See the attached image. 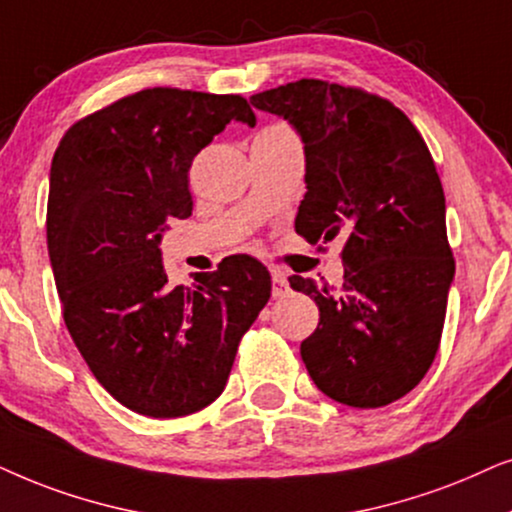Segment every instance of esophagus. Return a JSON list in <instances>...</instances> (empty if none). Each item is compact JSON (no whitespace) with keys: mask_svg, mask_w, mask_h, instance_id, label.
<instances>
[{"mask_svg":"<svg viewBox=\"0 0 512 512\" xmlns=\"http://www.w3.org/2000/svg\"><path fill=\"white\" fill-rule=\"evenodd\" d=\"M290 285H288V278H285L283 274H278V271H274L271 274V295H274V299H281L288 295Z\"/></svg>","mask_w":512,"mask_h":512,"instance_id":"obj_1","label":"esophagus"}]
</instances>
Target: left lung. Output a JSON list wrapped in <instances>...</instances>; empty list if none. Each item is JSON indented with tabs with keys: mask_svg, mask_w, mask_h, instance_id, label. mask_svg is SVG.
<instances>
[{
	"mask_svg": "<svg viewBox=\"0 0 512 512\" xmlns=\"http://www.w3.org/2000/svg\"><path fill=\"white\" fill-rule=\"evenodd\" d=\"M250 102L304 142L297 234L313 245L344 238L342 288L290 276L320 311L299 349L306 370L342 405L393 403L431 367L454 281L433 156L398 107L358 88L299 79Z\"/></svg>",
	"mask_w": 512,
	"mask_h": 512,
	"instance_id": "left-lung-1",
	"label": "left lung"
}]
</instances>
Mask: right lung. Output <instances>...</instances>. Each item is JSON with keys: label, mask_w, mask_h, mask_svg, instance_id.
Instances as JSON below:
<instances>
[{"label": "right lung", "mask_w": 512, "mask_h": 512, "mask_svg": "<svg viewBox=\"0 0 512 512\" xmlns=\"http://www.w3.org/2000/svg\"><path fill=\"white\" fill-rule=\"evenodd\" d=\"M241 95L145 88L74 124L53 154L46 243L67 330L102 388L154 419L187 417L224 391L238 342L271 297L255 257L170 285L161 238L192 215L189 168Z\"/></svg>", "instance_id": "1"}]
</instances>
